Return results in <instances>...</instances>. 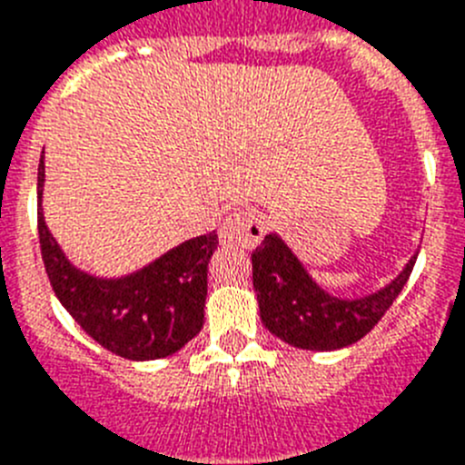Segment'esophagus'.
<instances>
[{"instance_id": "34e87169", "label": "esophagus", "mask_w": 465, "mask_h": 465, "mask_svg": "<svg viewBox=\"0 0 465 465\" xmlns=\"http://www.w3.org/2000/svg\"><path fill=\"white\" fill-rule=\"evenodd\" d=\"M265 235V219L256 209H235L223 221L219 230V240L223 244H240L252 249Z\"/></svg>"}]
</instances>
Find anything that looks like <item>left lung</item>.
<instances>
[{"instance_id": "8db88e82", "label": "left lung", "mask_w": 465, "mask_h": 465, "mask_svg": "<svg viewBox=\"0 0 465 465\" xmlns=\"http://www.w3.org/2000/svg\"><path fill=\"white\" fill-rule=\"evenodd\" d=\"M417 256L384 289L363 298H338L323 291L277 232L265 235L252 253L253 289L261 319L291 347L332 351L359 342L377 326L408 283Z\"/></svg>"}]
</instances>
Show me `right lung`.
I'll return each mask as SVG.
<instances>
[{"label": "right lung", "instance_id": "right-lung-1", "mask_svg": "<svg viewBox=\"0 0 465 465\" xmlns=\"http://www.w3.org/2000/svg\"><path fill=\"white\" fill-rule=\"evenodd\" d=\"M44 176L41 155L36 176L41 258L57 300L74 322L111 354L130 361L165 359L191 342L204 323L207 265L219 246L216 232L186 240L125 277H93L74 268L44 221Z\"/></svg>", "mask_w": 465, "mask_h": 465}]
</instances>
